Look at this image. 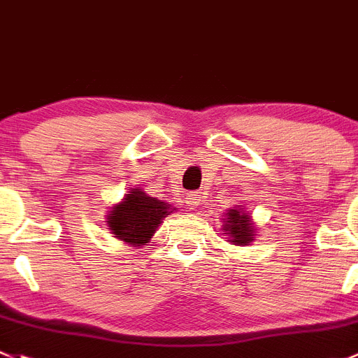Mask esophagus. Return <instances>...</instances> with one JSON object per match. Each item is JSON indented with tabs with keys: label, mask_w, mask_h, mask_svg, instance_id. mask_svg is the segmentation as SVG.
<instances>
[{
	"label": "esophagus",
	"mask_w": 358,
	"mask_h": 358,
	"mask_svg": "<svg viewBox=\"0 0 358 358\" xmlns=\"http://www.w3.org/2000/svg\"><path fill=\"white\" fill-rule=\"evenodd\" d=\"M200 194L198 193H189L186 198H184V203H186L187 208H198L200 206Z\"/></svg>",
	"instance_id": "1"
}]
</instances>
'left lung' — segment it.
Returning a JSON list of instances; mask_svg holds the SVG:
<instances>
[{
	"mask_svg": "<svg viewBox=\"0 0 358 358\" xmlns=\"http://www.w3.org/2000/svg\"><path fill=\"white\" fill-rule=\"evenodd\" d=\"M226 220V226H224V234H229L231 236V243L234 245H248L252 243L253 234L252 226H250V217L241 213L239 210L231 208L227 212V219Z\"/></svg>",
	"mask_w": 358,
	"mask_h": 358,
	"instance_id": "left-lung-1",
	"label": "left lung"
}]
</instances>
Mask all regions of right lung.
Returning <instances> with one entry per match:
<instances>
[{"label": "right lung", "mask_w": 358, "mask_h": 358, "mask_svg": "<svg viewBox=\"0 0 358 358\" xmlns=\"http://www.w3.org/2000/svg\"><path fill=\"white\" fill-rule=\"evenodd\" d=\"M169 213V203L148 196L139 189H132L122 203L113 206L106 222L117 239L129 245L141 246L150 241L158 224Z\"/></svg>", "instance_id": "obj_1"}]
</instances>
